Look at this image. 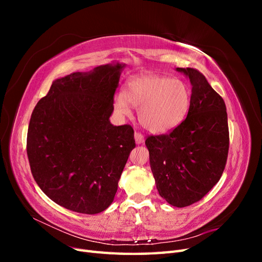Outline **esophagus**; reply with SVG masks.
I'll list each match as a JSON object with an SVG mask.
<instances>
[{"label":"esophagus","mask_w":262,"mask_h":262,"mask_svg":"<svg viewBox=\"0 0 262 262\" xmlns=\"http://www.w3.org/2000/svg\"><path fill=\"white\" fill-rule=\"evenodd\" d=\"M134 139H136L137 144H141V143H143V142H144L143 134H141L140 132H136V133H134Z\"/></svg>","instance_id":"34e87169"}]
</instances>
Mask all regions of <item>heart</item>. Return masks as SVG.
Returning a JSON list of instances; mask_svg holds the SVG:
<instances>
[{"label":"heart","instance_id":"obj_1","mask_svg":"<svg viewBox=\"0 0 262 262\" xmlns=\"http://www.w3.org/2000/svg\"><path fill=\"white\" fill-rule=\"evenodd\" d=\"M191 92L180 80L165 75L144 74L131 78L123 95L115 99V108L122 115L137 107L139 122L153 133H165L176 128L186 118Z\"/></svg>","mask_w":262,"mask_h":262}]
</instances>
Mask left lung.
Here are the masks:
<instances>
[{
    "mask_svg": "<svg viewBox=\"0 0 262 262\" xmlns=\"http://www.w3.org/2000/svg\"><path fill=\"white\" fill-rule=\"evenodd\" d=\"M176 70L192 85L187 118L167 134L147 137L145 144L158 193L173 207L185 208L217 184L229 133L225 102L205 76L192 68Z\"/></svg>",
    "mask_w": 262,
    "mask_h": 262,
    "instance_id": "1",
    "label": "left lung"
}]
</instances>
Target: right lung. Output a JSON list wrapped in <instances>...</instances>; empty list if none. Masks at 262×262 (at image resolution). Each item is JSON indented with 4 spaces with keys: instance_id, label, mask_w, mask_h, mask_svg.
Returning a JSON list of instances; mask_svg holds the SVG:
<instances>
[{
    "instance_id": "1",
    "label": "right lung",
    "mask_w": 262,
    "mask_h": 262,
    "mask_svg": "<svg viewBox=\"0 0 262 262\" xmlns=\"http://www.w3.org/2000/svg\"><path fill=\"white\" fill-rule=\"evenodd\" d=\"M123 68L114 63L58 78L31 114V173L45 194L68 210L105 211L136 146L131 125L109 120Z\"/></svg>"
}]
</instances>
